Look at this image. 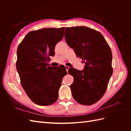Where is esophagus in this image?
Segmentation results:
<instances>
[{
	"label": "esophagus",
	"mask_w": 131,
	"mask_h": 131,
	"mask_svg": "<svg viewBox=\"0 0 131 131\" xmlns=\"http://www.w3.org/2000/svg\"><path fill=\"white\" fill-rule=\"evenodd\" d=\"M65 68H66V69L67 72H68V69H69V67L66 66H65Z\"/></svg>",
	"instance_id": "obj_1"
}]
</instances>
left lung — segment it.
<instances>
[{"instance_id":"obj_1","label":"left lung","mask_w":131,"mask_h":131,"mask_svg":"<svg viewBox=\"0 0 131 131\" xmlns=\"http://www.w3.org/2000/svg\"><path fill=\"white\" fill-rule=\"evenodd\" d=\"M64 37L85 64L82 71L68 70L74 78L72 96L82 105L96 103L105 93L113 72L110 47L100 32L85 26L66 28Z\"/></svg>"}]
</instances>
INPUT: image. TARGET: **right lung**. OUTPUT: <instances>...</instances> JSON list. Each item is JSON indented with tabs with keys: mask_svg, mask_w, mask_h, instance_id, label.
<instances>
[{
	"mask_svg": "<svg viewBox=\"0 0 131 131\" xmlns=\"http://www.w3.org/2000/svg\"><path fill=\"white\" fill-rule=\"evenodd\" d=\"M64 28L31 31L18 46L16 64L21 84L36 104L50 105L58 100L62 79L67 73L64 66L54 68L47 62L64 36Z\"/></svg>",
	"mask_w": 131,
	"mask_h": 131,
	"instance_id": "1",
	"label": "right lung"
}]
</instances>
